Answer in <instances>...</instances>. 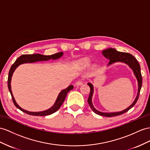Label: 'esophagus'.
Masks as SVG:
<instances>
[{
    "label": "esophagus",
    "instance_id": "obj_1",
    "mask_svg": "<svg viewBox=\"0 0 150 150\" xmlns=\"http://www.w3.org/2000/svg\"><path fill=\"white\" fill-rule=\"evenodd\" d=\"M82 83H83L82 80H78V81L76 82L75 85L76 86H80V85H82Z\"/></svg>",
    "mask_w": 150,
    "mask_h": 150
}]
</instances>
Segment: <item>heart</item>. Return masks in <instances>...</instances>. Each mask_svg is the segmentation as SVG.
Returning <instances> with one entry per match:
<instances>
[{"label": "heart", "instance_id": "obj_1", "mask_svg": "<svg viewBox=\"0 0 150 150\" xmlns=\"http://www.w3.org/2000/svg\"><path fill=\"white\" fill-rule=\"evenodd\" d=\"M82 63L83 64H89V61H88L87 59H84L82 61Z\"/></svg>", "mask_w": 150, "mask_h": 150}]
</instances>
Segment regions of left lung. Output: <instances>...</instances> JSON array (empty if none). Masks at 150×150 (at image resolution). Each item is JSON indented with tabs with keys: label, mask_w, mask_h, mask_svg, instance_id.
I'll list each match as a JSON object with an SVG mask.
<instances>
[{
	"label": "left lung",
	"mask_w": 150,
	"mask_h": 150,
	"mask_svg": "<svg viewBox=\"0 0 150 150\" xmlns=\"http://www.w3.org/2000/svg\"><path fill=\"white\" fill-rule=\"evenodd\" d=\"M102 53L103 56H104L105 57H106L108 59H110V62L108 64H112L115 62H118V61H120V62H124L126 64H127L130 67V68L132 69V70L134 73V75H135L138 82V93H137V95L135 101H134V103L129 107V108L122 111V112H115V113H103V112H99V111H98L97 110H96V108L93 105V103H92V96H93V86L91 83H87L88 85H89L90 87V94H89V96L87 99V102L89 103V105L92 110H93L95 113L101 115V116L112 117H115V116H117V115H122L127 112H128L130 108H132V107L136 105V103L137 101L138 98H139V96L140 91L142 87V80H142L140 65L139 63H138L137 60L132 54H130L127 52H119L116 51L115 49H112V48H109L108 49L104 50V51L102 52Z\"/></svg>",
	"instance_id": "left-lung-1"
}]
</instances>
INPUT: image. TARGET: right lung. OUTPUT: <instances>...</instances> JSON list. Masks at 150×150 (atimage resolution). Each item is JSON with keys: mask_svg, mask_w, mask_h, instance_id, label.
Listing matches in <instances>:
<instances>
[{"mask_svg": "<svg viewBox=\"0 0 150 150\" xmlns=\"http://www.w3.org/2000/svg\"><path fill=\"white\" fill-rule=\"evenodd\" d=\"M63 54L62 52H60L58 53L54 54H52L50 56H44V55H42L40 54H24V55H21L16 60V61L13 63V64L11 66L9 71V75H8V80H7V86H8V89L9 91L11 93V97H12V99L14 105L15 106L18 108V109H20L21 111H22L23 112L27 113L30 115H33V116H46V115H49L52 114L53 113H55L57 112V110H59L60 108V106L61 105L63 104V103L64 102L65 98H66L67 95L68 93L70 91L74 89V86L72 85L68 86L67 89H65L63 90L61 93L59 94L58 97H57L56 101L54 103V105L52 106L51 108H49L47 110L44 111V112H28V111H26L23 109H22L21 107L19 106L16 102L15 101V99L13 97V95L12 94V91H11V77H12V75L14 71L15 70L19 65L23 64V63H33V62H36V61H47L50 59H58L59 57Z\"/></svg>", "mask_w": 150, "mask_h": 150, "instance_id": "obj_1", "label": "right lung"}]
</instances>
